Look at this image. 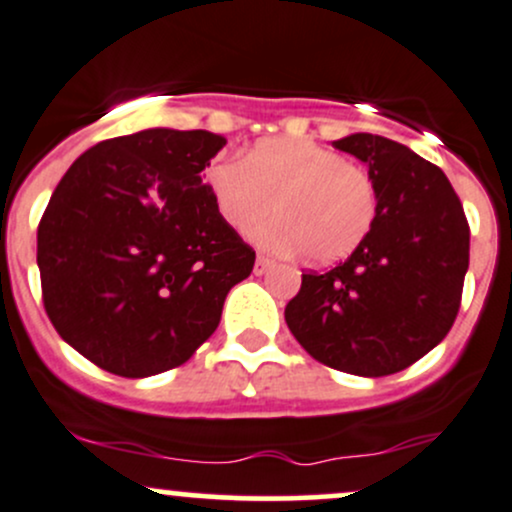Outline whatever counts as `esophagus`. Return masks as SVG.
<instances>
[{"instance_id": "34e87169", "label": "esophagus", "mask_w": 512, "mask_h": 512, "mask_svg": "<svg viewBox=\"0 0 512 512\" xmlns=\"http://www.w3.org/2000/svg\"><path fill=\"white\" fill-rule=\"evenodd\" d=\"M272 264H274V260H269L267 255H257V260H255V274H264L269 267H272Z\"/></svg>"}]
</instances>
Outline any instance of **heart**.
I'll return each instance as SVG.
<instances>
[{"label":"heart","mask_w":512,"mask_h":512,"mask_svg":"<svg viewBox=\"0 0 512 512\" xmlns=\"http://www.w3.org/2000/svg\"><path fill=\"white\" fill-rule=\"evenodd\" d=\"M219 216L248 233L269 211L276 219L255 231L276 252H305L310 262L344 260L373 228L378 195L370 175L337 151L305 139H264L238 158L207 168Z\"/></svg>","instance_id":"1"}]
</instances>
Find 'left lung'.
<instances>
[{
    "label": "left lung",
    "instance_id": "1",
    "mask_svg": "<svg viewBox=\"0 0 512 512\" xmlns=\"http://www.w3.org/2000/svg\"><path fill=\"white\" fill-rule=\"evenodd\" d=\"M332 146L368 166L375 221L349 260L303 274L284 317L315 361L380 378L409 368L450 332L469 267V223L443 170L404 144L358 132Z\"/></svg>",
    "mask_w": 512,
    "mask_h": 512
}]
</instances>
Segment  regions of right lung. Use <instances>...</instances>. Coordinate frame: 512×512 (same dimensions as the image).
I'll use <instances>...</instances> for the list:
<instances>
[{
    "mask_svg": "<svg viewBox=\"0 0 512 512\" xmlns=\"http://www.w3.org/2000/svg\"><path fill=\"white\" fill-rule=\"evenodd\" d=\"M223 146L207 129L105 139L52 192L38 226L45 313L98 368L149 378L185 363L250 276L255 250L202 180Z\"/></svg>",
    "mask_w": 512,
    "mask_h": 512,
    "instance_id": "right-lung-1",
    "label": "right lung"
}]
</instances>
